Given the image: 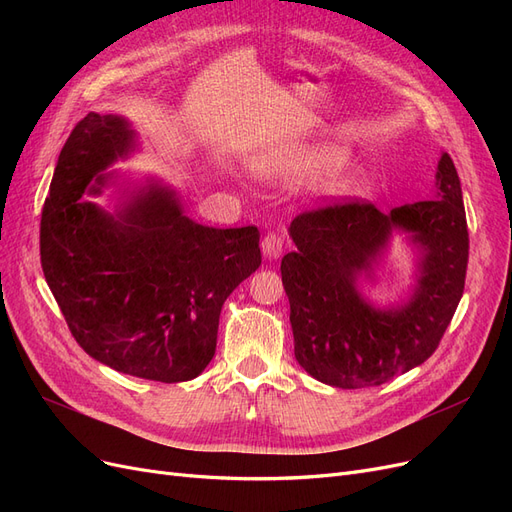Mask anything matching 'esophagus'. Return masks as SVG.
<instances>
[{"instance_id": "obj_1", "label": "esophagus", "mask_w": 512, "mask_h": 512, "mask_svg": "<svg viewBox=\"0 0 512 512\" xmlns=\"http://www.w3.org/2000/svg\"><path fill=\"white\" fill-rule=\"evenodd\" d=\"M260 250H262V254H265V258H269V260H277L282 256V250H284V241H282V237L280 235H267L265 239H262V243H260Z\"/></svg>"}]
</instances>
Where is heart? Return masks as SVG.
<instances>
[{
	"mask_svg": "<svg viewBox=\"0 0 512 512\" xmlns=\"http://www.w3.org/2000/svg\"><path fill=\"white\" fill-rule=\"evenodd\" d=\"M350 158L346 147L337 143L305 145L297 151L269 162V170L284 181H316L318 196L329 205H339L359 196L363 190V173L359 168H342Z\"/></svg>",
	"mask_w": 512,
	"mask_h": 512,
	"instance_id": "b5f03b06",
	"label": "heart"
}]
</instances>
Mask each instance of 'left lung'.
<instances>
[{"mask_svg": "<svg viewBox=\"0 0 512 512\" xmlns=\"http://www.w3.org/2000/svg\"><path fill=\"white\" fill-rule=\"evenodd\" d=\"M395 231L415 247V284L393 306L362 294ZM297 250L282 258L294 356L309 376L337 386H378L436 352L461 301L468 224L455 164L442 153L427 200L382 213L371 203H339L292 220Z\"/></svg>", "mask_w": 512, "mask_h": 512, "instance_id": "obj_1", "label": "left lung"}]
</instances>
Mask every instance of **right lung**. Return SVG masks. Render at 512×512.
<instances>
[{"instance_id": "right-lung-1", "label": "right lung", "mask_w": 512, "mask_h": 512, "mask_svg": "<svg viewBox=\"0 0 512 512\" xmlns=\"http://www.w3.org/2000/svg\"><path fill=\"white\" fill-rule=\"evenodd\" d=\"M134 151L138 134L126 117L89 113L76 123L44 200L42 271L91 359L136 378L185 382L213 359L224 301L260 267V232L198 224L160 179L106 170ZM111 184L113 212L82 198Z\"/></svg>"}]
</instances>
